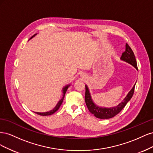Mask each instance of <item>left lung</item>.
<instances>
[{
	"label": "left lung",
	"mask_w": 153,
	"mask_h": 153,
	"mask_svg": "<svg viewBox=\"0 0 153 153\" xmlns=\"http://www.w3.org/2000/svg\"><path fill=\"white\" fill-rule=\"evenodd\" d=\"M121 59L123 61L126 62L130 64L133 67H135L136 69L138 70L137 61L135 59V56L134 55L133 50L130 48V47L126 43V50L122 53ZM136 84V83H135ZM134 85L131 90L128 92L127 96L125 97L121 103H120L116 106L110 108H105V107H100L97 106L92 101L91 98V96L89 92V88L87 85H85V101L86 105L88 108L89 112L93 114L94 116L99 119H110L115 116L118 114L124 108V107L128 101L131 100L134 93V90H135V86Z\"/></svg>",
	"instance_id": "8db88e82"
}]
</instances>
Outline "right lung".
Segmentation results:
<instances>
[{"instance_id":"obj_1","label":"right lung","mask_w":153,"mask_h":153,"mask_svg":"<svg viewBox=\"0 0 153 153\" xmlns=\"http://www.w3.org/2000/svg\"><path fill=\"white\" fill-rule=\"evenodd\" d=\"M35 36H36V34H34V36H32L31 37V38H30V39L33 38V37H34ZM69 85H66L65 87H64L63 88V89H62V92H63L62 98V99H61V100H60V101H59V102H58L57 104V105L55 106V108H54L53 110L49 111V112H35V113L37 114H38V115H43V116H45V115H52V114H54L55 112H56V111H57V110H59V107H60V106H61V104H62V101H63V100H64V96H65L66 92L67 91L68 88L69 87Z\"/></svg>"}]
</instances>
